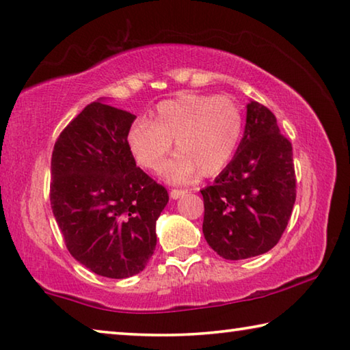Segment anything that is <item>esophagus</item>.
Returning <instances> with one entry per match:
<instances>
[{"label": "esophagus", "mask_w": 350, "mask_h": 350, "mask_svg": "<svg viewBox=\"0 0 350 350\" xmlns=\"http://www.w3.org/2000/svg\"><path fill=\"white\" fill-rule=\"evenodd\" d=\"M188 193V189L187 188H174V189H171V193H170V196H171V199L173 200H176V199H180L182 196H185V194Z\"/></svg>", "instance_id": "obj_1"}]
</instances>
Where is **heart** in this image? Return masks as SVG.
Instances as JSON below:
<instances>
[{"label":"heart","mask_w":350,"mask_h":350,"mask_svg":"<svg viewBox=\"0 0 350 350\" xmlns=\"http://www.w3.org/2000/svg\"><path fill=\"white\" fill-rule=\"evenodd\" d=\"M244 116L228 97L185 92L156 106L154 118H139L126 135L133 157L142 168L156 171L176 142L177 151L162 174L170 182H187L199 171L213 176L238 151Z\"/></svg>","instance_id":"b5f03b06"}]
</instances>
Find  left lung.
<instances>
[{
	"mask_svg": "<svg viewBox=\"0 0 350 350\" xmlns=\"http://www.w3.org/2000/svg\"><path fill=\"white\" fill-rule=\"evenodd\" d=\"M295 188L292 144L281 134L273 112L252 100L234 157L200 191L208 245L230 260L267 253L287 227Z\"/></svg>",
	"mask_w": 350,
	"mask_h": 350,
	"instance_id": "8db88e82",
	"label": "left lung"
}]
</instances>
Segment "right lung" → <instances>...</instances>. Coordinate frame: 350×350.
Wrapping results in <instances>:
<instances>
[{"instance_id": "right-lung-1", "label": "right lung", "mask_w": 350, "mask_h": 350, "mask_svg": "<svg viewBox=\"0 0 350 350\" xmlns=\"http://www.w3.org/2000/svg\"><path fill=\"white\" fill-rule=\"evenodd\" d=\"M135 116L98 98L57 139L51 205L69 253L105 278L146 267L168 193L139 167L126 144Z\"/></svg>"}]
</instances>
